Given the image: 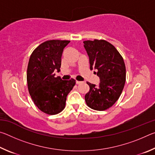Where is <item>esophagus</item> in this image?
Returning <instances> with one entry per match:
<instances>
[{
    "label": "esophagus",
    "instance_id": "esophagus-1",
    "mask_svg": "<svg viewBox=\"0 0 155 155\" xmlns=\"http://www.w3.org/2000/svg\"><path fill=\"white\" fill-rule=\"evenodd\" d=\"M83 83V81H76V83L78 84H78H81V83Z\"/></svg>",
    "mask_w": 155,
    "mask_h": 155
}]
</instances>
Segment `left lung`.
Segmentation results:
<instances>
[{
  "label": "left lung",
  "instance_id": "obj_1",
  "mask_svg": "<svg viewBox=\"0 0 155 155\" xmlns=\"http://www.w3.org/2000/svg\"><path fill=\"white\" fill-rule=\"evenodd\" d=\"M84 47L90 58V69L97 70L98 87L89 82L90 91L85 94L87 105L97 111H104L115 104L122 92L126 81V67L123 57L109 41L86 40Z\"/></svg>",
  "mask_w": 155,
  "mask_h": 155
}]
</instances>
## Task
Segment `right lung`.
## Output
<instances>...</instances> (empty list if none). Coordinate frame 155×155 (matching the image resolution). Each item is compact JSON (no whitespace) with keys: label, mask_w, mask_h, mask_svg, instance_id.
Wrapping results in <instances>:
<instances>
[{"label":"right lung","mask_w":155,"mask_h":155,"mask_svg":"<svg viewBox=\"0 0 155 155\" xmlns=\"http://www.w3.org/2000/svg\"><path fill=\"white\" fill-rule=\"evenodd\" d=\"M70 42L46 41L30 56L27 73L28 92L36 107L46 114L55 115L64 109L68 94L76 84L73 78L64 81L54 77V70L60 71L64 48Z\"/></svg>","instance_id":"1"}]
</instances>
